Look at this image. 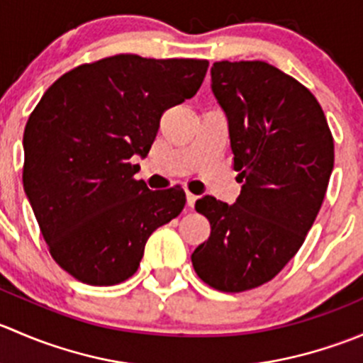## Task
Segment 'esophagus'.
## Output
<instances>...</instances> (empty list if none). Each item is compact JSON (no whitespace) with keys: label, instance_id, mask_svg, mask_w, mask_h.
I'll use <instances>...</instances> for the list:
<instances>
[{"label":"esophagus","instance_id":"esophagus-1","mask_svg":"<svg viewBox=\"0 0 363 363\" xmlns=\"http://www.w3.org/2000/svg\"><path fill=\"white\" fill-rule=\"evenodd\" d=\"M195 202H196V196L193 195V193L186 191V203H188V207H189V208L195 207Z\"/></svg>","mask_w":363,"mask_h":363}]
</instances>
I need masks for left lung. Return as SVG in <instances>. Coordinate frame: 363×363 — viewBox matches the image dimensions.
<instances>
[{
	"label": "left lung",
	"instance_id": "8db88e82",
	"mask_svg": "<svg viewBox=\"0 0 363 363\" xmlns=\"http://www.w3.org/2000/svg\"><path fill=\"white\" fill-rule=\"evenodd\" d=\"M211 79L242 189L233 205L196 200L211 237L191 262L208 286L239 294L274 279L303 244L330 181L334 137L314 94L265 61H218Z\"/></svg>",
	"mask_w": 363,
	"mask_h": 363
}]
</instances>
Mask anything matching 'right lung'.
<instances>
[{"label": "right lung", "instance_id": "1", "mask_svg": "<svg viewBox=\"0 0 363 363\" xmlns=\"http://www.w3.org/2000/svg\"><path fill=\"white\" fill-rule=\"evenodd\" d=\"M207 60L117 54L61 75L29 116L23 182L50 256L91 286L137 272L151 233L184 208L181 188L133 177L164 111L195 96Z\"/></svg>", "mask_w": 363, "mask_h": 363}]
</instances>
